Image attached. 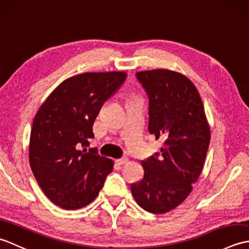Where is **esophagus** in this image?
<instances>
[{
  "mask_svg": "<svg viewBox=\"0 0 249 249\" xmlns=\"http://www.w3.org/2000/svg\"><path fill=\"white\" fill-rule=\"evenodd\" d=\"M128 161V158L127 157H122V158H120V160H115V162L116 163H118V165H125V163L126 162H127Z\"/></svg>",
  "mask_w": 249,
  "mask_h": 249,
  "instance_id": "34e87169",
  "label": "esophagus"
}]
</instances>
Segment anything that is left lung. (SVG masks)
Wrapping results in <instances>:
<instances>
[{
  "instance_id": "left-lung-1",
  "label": "left lung",
  "mask_w": 249,
  "mask_h": 249,
  "mask_svg": "<svg viewBox=\"0 0 249 249\" xmlns=\"http://www.w3.org/2000/svg\"><path fill=\"white\" fill-rule=\"evenodd\" d=\"M149 97V131L163 141L160 152L142 161L144 176L130 189L146 212L163 214L188 197L209 149L211 131L197 89L177 71L136 73Z\"/></svg>"
}]
</instances>
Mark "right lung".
I'll list each match as a JSON object with an SVG mask.
<instances>
[{
	"label": "right lung",
	"mask_w": 249,
	"mask_h": 249,
	"mask_svg": "<svg viewBox=\"0 0 249 249\" xmlns=\"http://www.w3.org/2000/svg\"><path fill=\"white\" fill-rule=\"evenodd\" d=\"M126 72H86L66 79L33 121L30 165L44 194L65 210L89 204L112 171L113 161L94 149L93 124L105 102L126 80Z\"/></svg>",
	"instance_id": "obj_1"
}]
</instances>
